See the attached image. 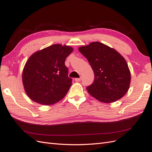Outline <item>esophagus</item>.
Listing matches in <instances>:
<instances>
[{
	"instance_id": "obj_1",
	"label": "esophagus",
	"mask_w": 152,
	"mask_h": 152,
	"mask_svg": "<svg viewBox=\"0 0 152 152\" xmlns=\"http://www.w3.org/2000/svg\"><path fill=\"white\" fill-rule=\"evenodd\" d=\"M75 81H76V82H80V81H81V77H78V78H75Z\"/></svg>"
}]
</instances>
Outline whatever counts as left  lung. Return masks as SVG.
Here are the masks:
<instances>
[{
	"label": "left lung",
	"instance_id": "8db88e82",
	"mask_svg": "<svg viewBox=\"0 0 152 152\" xmlns=\"http://www.w3.org/2000/svg\"><path fill=\"white\" fill-rule=\"evenodd\" d=\"M78 50L87 59L94 74L93 83L87 87L88 93L104 103H111L124 96L131 82L125 59L114 48L98 41Z\"/></svg>",
	"mask_w": 152,
	"mask_h": 152
}]
</instances>
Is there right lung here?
Masks as SVG:
<instances>
[{
	"label": "right lung",
	"mask_w": 152,
	"mask_h": 152,
	"mask_svg": "<svg viewBox=\"0 0 152 152\" xmlns=\"http://www.w3.org/2000/svg\"><path fill=\"white\" fill-rule=\"evenodd\" d=\"M72 51L69 46L55 44L30 56L22 78L24 90L31 100L49 105L65 97L72 81L68 76L65 61Z\"/></svg>",
	"instance_id": "add662e5"
}]
</instances>
